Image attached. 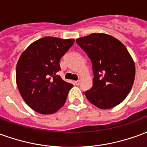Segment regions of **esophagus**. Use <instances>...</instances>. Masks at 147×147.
Segmentation results:
<instances>
[{
    "instance_id": "obj_1",
    "label": "esophagus",
    "mask_w": 147,
    "mask_h": 147,
    "mask_svg": "<svg viewBox=\"0 0 147 147\" xmlns=\"http://www.w3.org/2000/svg\"><path fill=\"white\" fill-rule=\"evenodd\" d=\"M80 80L75 81V84H76V85H80Z\"/></svg>"
}]
</instances>
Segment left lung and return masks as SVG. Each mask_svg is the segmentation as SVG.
Masks as SVG:
<instances>
[{
    "mask_svg": "<svg viewBox=\"0 0 147 147\" xmlns=\"http://www.w3.org/2000/svg\"><path fill=\"white\" fill-rule=\"evenodd\" d=\"M92 64V87L85 91L91 104L102 109H111L125 99L132 87L136 67L121 42L105 34L94 33L76 39Z\"/></svg>",
    "mask_w": 147,
    "mask_h": 147,
    "instance_id": "8db88e82",
    "label": "left lung"
}]
</instances>
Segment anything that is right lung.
<instances>
[{
	"label": "right lung",
	"instance_id": "1",
	"mask_svg": "<svg viewBox=\"0 0 147 147\" xmlns=\"http://www.w3.org/2000/svg\"><path fill=\"white\" fill-rule=\"evenodd\" d=\"M74 39L45 37L30 44L16 65V83L22 98L42 114L56 113L64 105L73 85L57 72L60 61L72 46Z\"/></svg>",
	"mask_w": 147,
	"mask_h": 147
}]
</instances>
